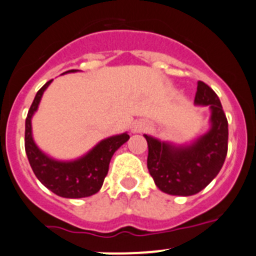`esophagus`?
<instances>
[{"label":"esophagus","mask_w":256,"mask_h":256,"mask_svg":"<svg viewBox=\"0 0 256 256\" xmlns=\"http://www.w3.org/2000/svg\"><path fill=\"white\" fill-rule=\"evenodd\" d=\"M148 128L147 123L146 122H136L132 126V132L133 133H140V132H144Z\"/></svg>","instance_id":"esophagus-1"}]
</instances>
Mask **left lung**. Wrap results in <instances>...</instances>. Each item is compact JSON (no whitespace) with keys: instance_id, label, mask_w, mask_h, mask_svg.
Masks as SVG:
<instances>
[{"instance_id":"8db88e82","label":"left lung","mask_w":256,"mask_h":256,"mask_svg":"<svg viewBox=\"0 0 256 256\" xmlns=\"http://www.w3.org/2000/svg\"><path fill=\"white\" fill-rule=\"evenodd\" d=\"M196 106L211 109V128L188 146H174L144 134L148 143L147 167L162 192L191 196L205 188L220 172L228 153V119L216 93L197 82Z\"/></svg>"}]
</instances>
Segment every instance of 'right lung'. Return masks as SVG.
I'll return each instance as SVG.
<instances>
[{
    "mask_svg": "<svg viewBox=\"0 0 256 256\" xmlns=\"http://www.w3.org/2000/svg\"><path fill=\"white\" fill-rule=\"evenodd\" d=\"M70 72L78 70L66 72ZM51 82L52 80L38 90L28 109L25 123V150L28 162L38 181L58 196L65 198L92 196L102 188L114 152L130 140V136L122 133L103 140L86 154L75 160H56L46 156L34 142L31 118L38 110L41 96Z\"/></svg>",
    "mask_w": 256,
    "mask_h": 256,
    "instance_id": "obj_1",
    "label": "right lung"
}]
</instances>
